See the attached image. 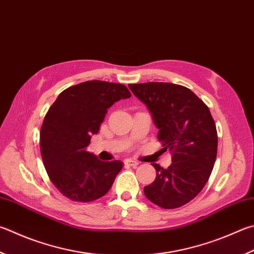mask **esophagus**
Returning a JSON list of instances; mask_svg holds the SVG:
<instances>
[{"label":"esophagus","instance_id":"obj_1","mask_svg":"<svg viewBox=\"0 0 254 254\" xmlns=\"http://www.w3.org/2000/svg\"><path fill=\"white\" fill-rule=\"evenodd\" d=\"M124 164L130 165V167H133V168H136L137 165H139V162H136V161H133L131 159H127L126 161H124Z\"/></svg>","mask_w":254,"mask_h":254}]
</instances>
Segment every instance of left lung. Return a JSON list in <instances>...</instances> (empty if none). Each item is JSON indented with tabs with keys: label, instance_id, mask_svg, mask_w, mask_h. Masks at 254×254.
I'll return each mask as SVG.
<instances>
[{
	"label": "left lung",
	"instance_id": "left-lung-1",
	"mask_svg": "<svg viewBox=\"0 0 254 254\" xmlns=\"http://www.w3.org/2000/svg\"><path fill=\"white\" fill-rule=\"evenodd\" d=\"M128 87L151 113L163 150L172 152L168 169L153 163L156 178L144 194L163 209L182 206L199 194L215 162L218 134L210 110L191 90L173 83Z\"/></svg>",
	"mask_w": 254,
	"mask_h": 254
}]
</instances>
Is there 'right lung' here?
Listing matches in <instances>:
<instances>
[{"mask_svg":"<svg viewBox=\"0 0 254 254\" xmlns=\"http://www.w3.org/2000/svg\"><path fill=\"white\" fill-rule=\"evenodd\" d=\"M128 98L126 85L86 81L64 90L49 109L41 127V154L51 181L64 196L91 202L111 189L122 162L98 160L86 147L108 109Z\"/></svg>","mask_w":254,"mask_h":254,"instance_id":"add662e5","label":"right lung"}]
</instances>
